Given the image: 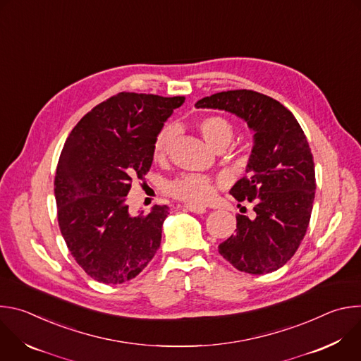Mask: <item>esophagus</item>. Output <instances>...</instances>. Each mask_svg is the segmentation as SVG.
Returning <instances> with one entry per match:
<instances>
[{
	"label": "esophagus",
	"instance_id": "esophagus-1",
	"mask_svg": "<svg viewBox=\"0 0 361 361\" xmlns=\"http://www.w3.org/2000/svg\"><path fill=\"white\" fill-rule=\"evenodd\" d=\"M184 207H185L188 212L195 213V214H202V213H205V207H204V205H198V204L187 202V204H184Z\"/></svg>",
	"mask_w": 361,
	"mask_h": 361
}]
</instances>
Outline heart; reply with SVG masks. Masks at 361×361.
Wrapping results in <instances>:
<instances>
[{
	"mask_svg": "<svg viewBox=\"0 0 361 361\" xmlns=\"http://www.w3.org/2000/svg\"><path fill=\"white\" fill-rule=\"evenodd\" d=\"M198 128L204 140L214 149L223 145L227 147L234 135V130L230 121L220 116L205 117L200 121ZM177 130L173 124H167L159 131L156 142H154V156H156V159H163L170 151ZM167 191L169 194L180 200H185L190 202H202L210 198V195L213 194V181L205 176L187 174L169 183Z\"/></svg>",
	"mask_w": 361,
	"mask_h": 361,
	"instance_id": "b5f03b06",
	"label": "heart"
}]
</instances>
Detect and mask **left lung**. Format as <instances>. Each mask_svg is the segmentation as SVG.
Here are the masks:
<instances>
[{
    "instance_id": "1",
    "label": "left lung",
    "mask_w": 361,
    "mask_h": 361,
    "mask_svg": "<svg viewBox=\"0 0 361 361\" xmlns=\"http://www.w3.org/2000/svg\"><path fill=\"white\" fill-rule=\"evenodd\" d=\"M195 107L231 113L254 133L247 176L230 194L254 202L255 217L240 214L235 234L223 241L219 251L240 271L273 273L294 255L310 223L316 173L307 138L291 111L251 90L204 97Z\"/></svg>"
}]
</instances>
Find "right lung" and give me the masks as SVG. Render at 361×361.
Here are the masks:
<instances>
[{
    "label": "right lung",
    "mask_w": 361,
    "mask_h": 361,
    "mask_svg": "<svg viewBox=\"0 0 361 361\" xmlns=\"http://www.w3.org/2000/svg\"><path fill=\"white\" fill-rule=\"evenodd\" d=\"M184 97L120 92L85 114L70 133L57 166L54 194L61 234L94 280L121 284L157 252L167 205L131 216V180H142L154 142Z\"/></svg>",
    "instance_id": "obj_1"
}]
</instances>
